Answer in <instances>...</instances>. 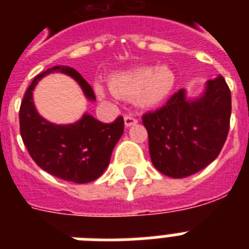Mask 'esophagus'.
I'll list each match as a JSON object with an SVG mask.
<instances>
[{
  "label": "esophagus",
  "instance_id": "esophagus-1",
  "mask_svg": "<svg viewBox=\"0 0 249 249\" xmlns=\"http://www.w3.org/2000/svg\"><path fill=\"white\" fill-rule=\"evenodd\" d=\"M124 123H125V126L129 128V126H132V125H136L138 123L136 117L133 116V115H125L124 116Z\"/></svg>",
  "mask_w": 249,
  "mask_h": 249
}]
</instances>
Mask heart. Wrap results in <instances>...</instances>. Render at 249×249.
I'll return each mask as SVG.
<instances>
[{"mask_svg": "<svg viewBox=\"0 0 249 249\" xmlns=\"http://www.w3.org/2000/svg\"><path fill=\"white\" fill-rule=\"evenodd\" d=\"M176 83V73L168 66H142L111 76L108 80L109 88L101 81H95L94 91L102 99L108 98L112 93L124 98L136 95L137 103L148 108L163 103L173 91Z\"/></svg>", "mask_w": 249, "mask_h": 249, "instance_id": "heart-1", "label": "heart"}]
</instances>
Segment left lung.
Here are the masks:
<instances>
[{"instance_id":"left-lung-1","label":"left lung","mask_w":249,"mask_h":249,"mask_svg":"<svg viewBox=\"0 0 249 249\" xmlns=\"http://www.w3.org/2000/svg\"><path fill=\"white\" fill-rule=\"evenodd\" d=\"M231 115V94L222 76L208 80L197 97L186 89L158 111L142 116L151 161L160 173L183 178L197 173L221 152Z\"/></svg>"}]
</instances>
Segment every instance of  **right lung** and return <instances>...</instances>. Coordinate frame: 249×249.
<instances>
[{
  "instance_id": "right-lung-1",
  "label": "right lung",
  "mask_w": 249,
  "mask_h": 249,
  "mask_svg": "<svg viewBox=\"0 0 249 249\" xmlns=\"http://www.w3.org/2000/svg\"><path fill=\"white\" fill-rule=\"evenodd\" d=\"M58 72L75 80L88 101H95L91 86L73 68L55 66L42 72L33 79L21 102V138L31 158L41 169L64 181L88 183L101 177L107 169L113 148L124 133V119L119 116L106 124L85 112L72 124H55L46 120L35 106L33 90L42 77Z\"/></svg>"
}]
</instances>
